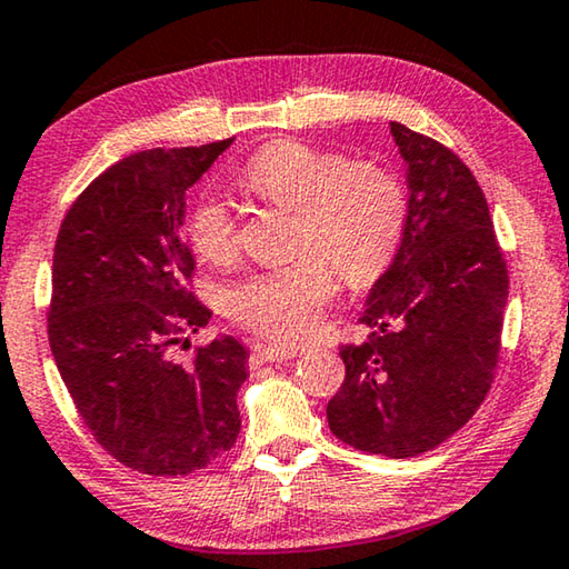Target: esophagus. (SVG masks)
I'll use <instances>...</instances> for the list:
<instances>
[{"label":"esophagus","mask_w":569,"mask_h":569,"mask_svg":"<svg viewBox=\"0 0 569 569\" xmlns=\"http://www.w3.org/2000/svg\"><path fill=\"white\" fill-rule=\"evenodd\" d=\"M252 351L263 359V362H286V359L299 357L301 349L296 347H278V345H252Z\"/></svg>","instance_id":"1"}]
</instances>
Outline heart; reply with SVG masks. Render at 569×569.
<instances>
[{
  "mask_svg": "<svg viewBox=\"0 0 569 569\" xmlns=\"http://www.w3.org/2000/svg\"><path fill=\"white\" fill-rule=\"evenodd\" d=\"M260 202L293 210V263L252 270L228 293V317L278 345H296L319 327L339 291L380 278L400 248L408 200L398 177L377 161L281 139L260 147L238 177ZM187 240L212 266L238 256V222L204 197L187 214Z\"/></svg>",
  "mask_w": 569,
  "mask_h": 569,
  "instance_id": "heart-1",
  "label": "heart"
}]
</instances>
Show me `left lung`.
Returning <instances> with one entry per match:
<instances>
[{
    "label": "left lung",
    "instance_id": "obj_1",
    "mask_svg": "<svg viewBox=\"0 0 569 569\" xmlns=\"http://www.w3.org/2000/svg\"><path fill=\"white\" fill-rule=\"evenodd\" d=\"M408 161V220L367 299L365 345L327 405L333 436L365 453L412 458L463 428L491 390L509 299L507 260L473 171L443 143L390 123Z\"/></svg>",
    "mask_w": 569,
    "mask_h": 569
}]
</instances>
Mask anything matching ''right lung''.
<instances>
[{"mask_svg":"<svg viewBox=\"0 0 569 569\" xmlns=\"http://www.w3.org/2000/svg\"><path fill=\"white\" fill-rule=\"evenodd\" d=\"M230 143L116 161L76 197L56 240L52 357L96 443L139 473L200 471L240 432V341L197 345L189 365L169 357L212 317L192 291L194 258L179 228L184 192Z\"/></svg>","mask_w":569,"mask_h":569,"instance_id":"1","label":"right lung"}]
</instances>
